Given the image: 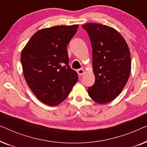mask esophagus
<instances>
[{
    "label": "esophagus",
    "instance_id": "obj_1",
    "mask_svg": "<svg viewBox=\"0 0 147 147\" xmlns=\"http://www.w3.org/2000/svg\"><path fill=\"white\" fill-rule=\"evenodd\" d=\"M77 72L79 76H82L84 73V70L83 69H78Z\"/></svg>",
    "mask_w": 147,
    "mask_h": 147
}]
</instances>
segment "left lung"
Masks as SVG:
<instances>
[{
	"label": "left lung",
	"instance_id": "left-lung-1",
	"mask_svg": "<svg viewBox=\"0 0 147 147\" xmlns=\"http://www.w3.org/2000/svg\"><path fill=\"white\" fill-rule=\"evenodd\" d=\"M92 48L95 83L88 92L94 101L106 104L115 99L129 78L131 60L128 46L119 32L98 23L82 25Z\"/></svg>",
	"mask_w": 147,
	"mask_h": 147
}]
</instances>
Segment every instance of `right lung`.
Here are the masks:
<instances>
[{
    "label": "right lung",
    "mask_w": 147,
    "mask_h": 147,
    "mask_svg": "<svg viewBox=\"0 0 147 147\" xmlns=\"http://www.w3.org/2000/svg\"><path fill=\"white\" fill-rule=\"evenodd\" d=\"M78 25L39 30L21 52L23 75L36 97L48 106H57L67 97L78 80L69 65L67 47Z\"/></svg>",
    "instance_id": "right-lung-1"
}]
</instances>
